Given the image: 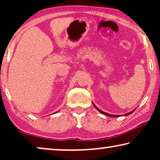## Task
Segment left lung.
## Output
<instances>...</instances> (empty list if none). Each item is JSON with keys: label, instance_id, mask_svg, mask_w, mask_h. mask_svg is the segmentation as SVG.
Segmentation results:
<instances>
[{"label": "left lung", "instance_id": "obj_1", "mask_svg": "<svg viewBox=\"0 0 160 160\" xmlns=\"http://www.w3.org/2000/svg\"><path fill=\"white\" fill-rule=\"evenodd\" d=\"M93 105H94V103H93ZM94 106H95V108L97 109V110L99 111V112H100L101 113H102V114H104V115H106V116H108V117H119V115H112V114H108V113H106V112H103V111H101V110H100L99 108H97V106H95V105H94ZM133 112V111H132V112H130V113H126V116H128V115H130V114H131V113H132Z\"/></svg>", "mask_w": 160, "mask_h": 160}]
</instances>
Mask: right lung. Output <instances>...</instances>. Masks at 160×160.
<instances>
[{"label":"right lung","mask_w":160,"mask_h":160,"mask_svg":"<svg viewBox=\"0 0 160 160\" xmlns=\"http://www.w3.org/2000/svg\"><path fill=\"white\" fill-rule=\"evenodd\" d=\"M55 113H56V112H55Z\"/></svg>","instance_id":"right-lung-1"}]
</instances>
